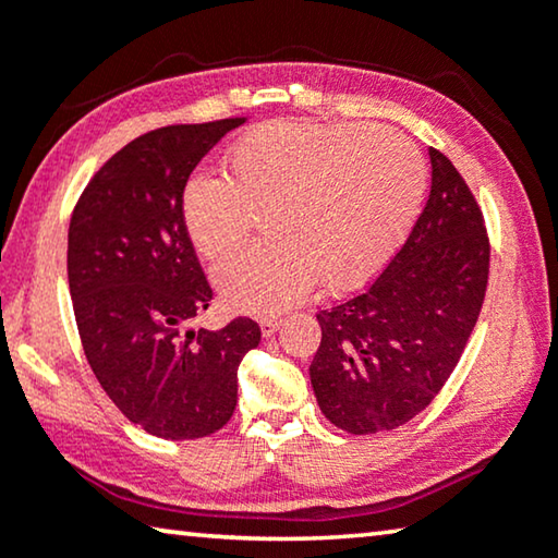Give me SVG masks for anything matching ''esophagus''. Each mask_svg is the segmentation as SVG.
<instances>
[{
	"label": "esophagus",
	"instance_id": "obj_1",
	"mask_svg": "<svg viewBox=\"0 0 558 558\" xmlns=\"http://www.w3.org/2000/svg\"><path fill=\"white\" fill-rule=\"evenodd\" d=\"M280 325H282V320H278V317H265V320H260L263 338H272V335L278 332Z\"/></svg>",
	"mask_w": 558,
	"mask_h": 558
}]
</instances>
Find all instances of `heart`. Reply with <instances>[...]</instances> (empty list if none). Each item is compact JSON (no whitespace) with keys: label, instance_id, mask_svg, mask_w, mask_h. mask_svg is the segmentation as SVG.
Segmentation results:
<instances>
[{"label":"heart","instance_id":"b5f03b06","mask_svg":"<svg viewBox=\"0 0 558 558\" xmlns=\"http://www.w3.org/2000/svg\"><path fill=\"white\" fill-rule=\"evenodd\" d=\"M223 175H193L181 223L203 258L243 241L263 210V243L214 272L235 313L276 315L320 278L327 293L373 280L410 233L427 191L420 148L387 126L270 121L245 131L223 156Z\"/></svg>","mask_w":558,"mask_h":558}]
</instances>
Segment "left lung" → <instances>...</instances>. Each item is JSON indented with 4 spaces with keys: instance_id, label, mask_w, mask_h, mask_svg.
Returning a JSON list of instances; mask_svg holds the SVG:
<instances>
[{
    "instance_id": "obj_1",
    "label": "left lung",
    "mask_w": 558,
    "mask_h": 558,
    "mask_svg": "<svg viewBox=\"0 0 558 558\" xmlns=\"http://www.w3.org/2000/svg\"><path fill=\"white\" fill-rule=\"evenodd\" d=\"M432 191L402 251L365 293L317 313L315 400L350 435L395 429L452 375L480 317L489 238L472 191L429 148Z\"/></svg>"
}]
</instances>
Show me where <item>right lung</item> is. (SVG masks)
I'll return each instance as SVG.
<instances>
[{"instance_id":"1","label":"right lung","mask_w":558,"mask_h":558,"mask_svg":"<svg viewBox=\"0 0 558 558\" xmlns=\"http://www.w3.org/2000/svg\"><path fill=\"white\" fill-rule=\"evenodd\" d=\"M245 119L181 123L138 136L106 161L69 223V293L88 365L148 435L198 439L233 417L238 365L260 327H185L214 290L181 223L193 168Z\"/></svg>"}]
</instances>
